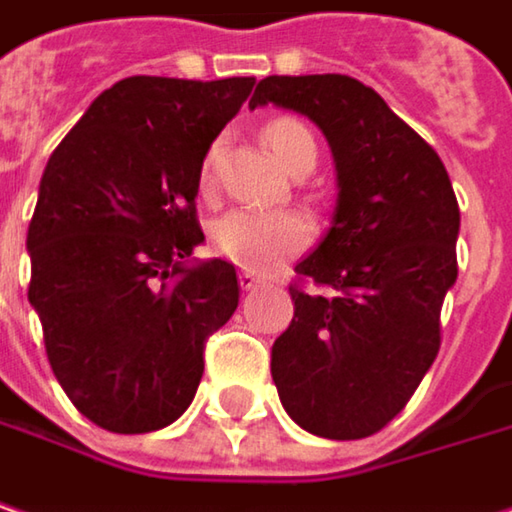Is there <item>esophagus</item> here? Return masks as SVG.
Instances as JSON below:
<instances>
[{
	"label": "esophagus",
	"mask_w": 512,
	"mask_h": 512,
	"mask_svg": "<svg viewBox=\"0 0 512 512\" xmlns=\"http://www.w3.org/2000/svg\"><path fill=\"white\" fill-rule=\"evenodd\" d=\"M260 284H263V281H260L257 272H252V269H243V272H240V286H243L246 292H252V289H257Z\"/></svg>",
	"instance_id": "34e87169"
}]
</instances>
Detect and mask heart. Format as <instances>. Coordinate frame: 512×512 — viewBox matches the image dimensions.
Returning <instances> with one entry per match:
<instances>
[{
	"label": "heart",
	"instance_id": "b5f03b06",
	"mask_svg": "<svg viewBox=\"0 0 512 512\" xmlns=\"http://www.w3.org/2000/svg\"><path fill=\"white\" fill-rule=\"evenodd\" d=\"M266 144L272 147L275 159L295 170L301 162H316V138L295 121V118H275L263 130ZM214 165H217V144L208 150L199 167V185L208 191L214 185ZM313 237V226L298 211H260V208H234L214 220L211 240L214 249L237 266L246 269H269L281 257L295 255Z\"/></svg>",
	"mask_w": 512,
	"mask_h": 512
}]
</instances>
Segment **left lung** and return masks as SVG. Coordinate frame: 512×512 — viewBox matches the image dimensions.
Wrapping results in <instances>:
<instances>
[{"instance_id": "obj_1", "label": "left lung", "mask_w": 512, "mask_h": 512, "mask_svg": "<svg viewBox=\"0 0 512 512\" xmlns=\"http://www.w3.org/2000/svg\"><path fill=\"white\" fill-rule=\"evenodd\" d=\"M266 104L316 124L339 179L333 223L295 266L324 292L289 286L295 316L272 345V379L310 435H376L440 350V307L458 278V199L435 150L356 77H263L249 106Z\"/></svg>"}]
</instances>
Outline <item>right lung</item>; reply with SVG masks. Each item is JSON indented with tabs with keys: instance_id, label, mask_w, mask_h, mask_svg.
Returning <instances> with one entry per match:
<instances>
[{
	"instance_id": "1",
	"label": "right lung",
	"mask_w": 512,
	"mask_h": 512,
	"mask_svg": "<svg viewBox=\"0 0 512 512\" xmlns=\"http://www.w3.org/2000/svg\"><path fill=\"white\" fill-rule=\"evenodd\" d=\"M255 77H124L51 153L28 226V301L51 371L95 426L165 429L185 414L205 339L234 316V266L191 260L199 167Z\"/></svg>"
}]
</instances>
